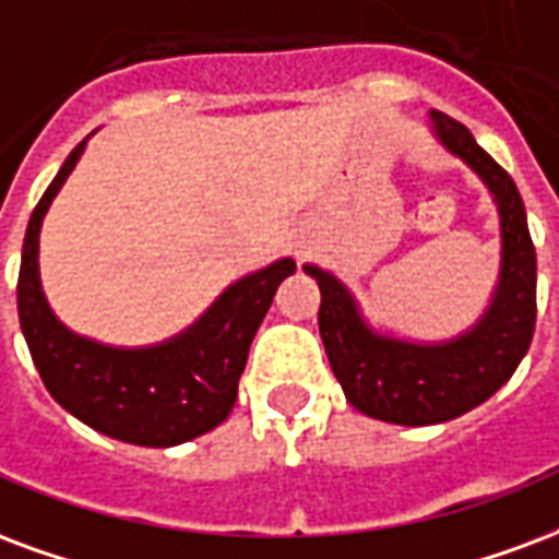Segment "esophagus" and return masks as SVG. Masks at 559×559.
I'll list each match as a JSON object with an SVG mask.
<instances>
[{
    "label": "esophagus",
    "mask_w": 559,
    "mask_h": 559,
    "mask_svg": "<svg viewBox=\"0 0 559 559\" xmlns=\"http://www.w3.org/2000/svg\"><path fill=\"white\" fill-rule=\"evenodd\" d=\"M293 248H296V258H305V254L311 251V242H308V239H305V237H299V239H296V246H293Z\"/></svg>",
    "instance_id": "1"
}]
</instances>
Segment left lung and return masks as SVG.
Listing matches in <instances>:
<instances>
[{"instance_id": "left-lung-1", "label": "left lung", "mask_w": 559, "mask_h": 559, "mask_svg": "<svg viewBox=\"0 0 559 559\" xmlns=\"http://www.w3.org/2000/svg\"><path fill=\"white\" fill-rule=\"evenodd\" d=\"M429 127L498 204L500 278L486 313L453 341H400L364 322L353 293L332 272L305 266L320 284V337L343 394L367 417L400 427L444 424L486 403L522 364L536 325V248L519 189L465 123L432 109Z\"/></svg>"}]
</instances>
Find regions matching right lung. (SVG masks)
<instances>
[{"label":"right lung","mask_w":559,"mask_h":559,"mask_svg":"<svg viewBox=\"0 0 559 559\" xmlns=\"http://www.w3.org/2000/svg\"><path fill=\"white\" fill-rule=\"evenodd\" d=\"M88 142V139H85ZM80 142L28 218L16 281V311L28 353L61 408L103 436L139 448H175L216 429L237 403L248 346L272 296L296 272L293 258L258 269L218 296L186 332L156 346L118 349L61 325L40 290L37 239L52 198L80 163Z\"/></svg>","instance_id":"1"}]
</instances>
